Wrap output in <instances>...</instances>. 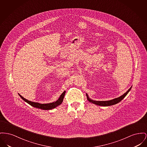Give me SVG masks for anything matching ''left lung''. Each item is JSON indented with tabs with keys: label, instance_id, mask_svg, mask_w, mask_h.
I'll use <instances>...</instances> for the list:
<instances>
[{
	"label": "left lung",
	"instance_id": "left-lung-1",
	"mask_svg": "<svg viewBox=\"0 0 147 147\" xmlns=\"http://www.w3.org/2000/svg\"><path fill=\"white\" fill-rule=\"evenodd\" d=\"M131 88H130L129 90L126 93H125L123 95H121V96L118 97V98H115V99H112V100H108V101H96V100H92L90 98H89V97H88V96L87 94H86V96H87L88 100L90 103L95 104L96 105H100V106H104V107L110 106V105H114V104H116L120 102L121 100L129 93V92L130 89H131Z\"/></svg>",
	"mask_w": 147,
	"mask_h": 147
}]
</instances>
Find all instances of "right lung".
Returning a JSON list of instances; mask_svg holds the SVG:
<instances>
[{
	"instance_id": "add662e5",
	"label": "right lung",
	"mask_w": 147,
	"mask_h": 147,
	"mask_svg": "<svg viewBox=\"0 0 147 147\" xmlns=\"http://www.w3.org/2000/svg\"><path fill=\"white\" fill-rule=\"evenodd\" d=\"M65 94V91H64L61 94L59 98L56 102H53V103L48 104H40L38 103L33 102L29 101V100H27L26 99H25L24 98H23L22 95H20L19 94V95L21 97V98L23 100H24L27 103L30 104L32 107H34L35 108H39V109H43V110H50V109H52L55 108V107H57V106L59 105L60 104H61V103L63 102V99H64Z\"/></svg>"
}]
</instances>
